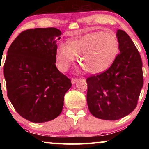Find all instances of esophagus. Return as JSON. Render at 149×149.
<instances>
[{
	"mask_svg": "<svg viewBox=\"0 0 149 149\" xmlns=\"http://www.w3.org/2000/svg\"><path fill=\"white\" fill-rule=\"evenodd\" d=\"M78 78H73L72 79H71V83H72V84H75V83H76V82L78 81Z\"/></svg>",
	"mask_w": 149,
	"mask_h": 149,
	"instance_id": "esophagus-1",
	"label": "esophagus"
}]
</instances>
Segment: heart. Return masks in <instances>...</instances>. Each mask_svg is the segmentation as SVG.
Listing matches in <instances>:
<instances>
[{"mask_svg": "<svg viewBox=\"0 0 149 149\" xmlns=\"http://www.w3.org/2000/svg\"><path fill=\"white\" fill-rule=\"evenodd\" d=\"M118 52V41L109 32H92L61 43L55 53L57 67L65 71L78 56V62L89 73H100L109 69Z\"/></svg>", "mask_w": 149, "mask_h": 149, "instance_id": "heart-1", "label": "heart"}]
</instances>
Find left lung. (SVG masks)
Returning <instances> with one entry per match:
<instances>
[{"instance_id":"1","label":"left lung","mask_w":149,"mask_h":149,"mask_svg":"<svg viewBox=\"0 0 149 149\" xmlns=\"http://www.w3.org/2000/svg\"><path fill=\"white\" fill-rule=\"evenodd\" d=\"M120 54L104 72L87 78V102L92 115L116 120L127 116L137 105L143 87L142 61L130 37L118 29Z\"/></svg>"}]
</instances>
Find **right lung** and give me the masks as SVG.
Returning a JSON list of instances; mask_svg holds the SVG:
<instances>
[{"instance_id": "obj_1", "label": "right lung", "mask_w": 149, "mask_h": 149, "mask_svg": "<svg viewBox=\"0 0 149 149\" xmlns=\"http://www.w3.org/2000/svg\"><path fill=\"white\" fill-rule=\"evenodd\" d=\"M61 34L52 27L24 31L7 52L3 70L8 97L16 111L31 122L59 116L71 87V80L55 65Z\"/></svg>"}]
</instances>
